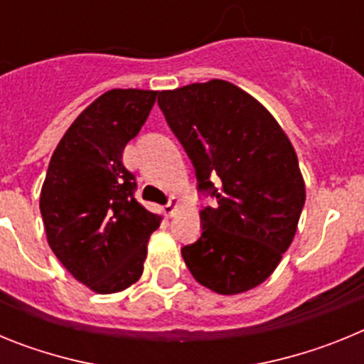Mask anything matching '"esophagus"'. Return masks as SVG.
I'll use <instances>...</instances> for the list:
<instances>
[{
  "mask_svg": "<svg viewBox=\"0 0 364 364\" xmlns=\"http://www.w3.org/2000/svg\"><path fill=\"white\" fill-rule=\"evenodd\" d=\"M178 204H180V200L178 198H169V202H167L166 205H164V213L167 215V217H173V213H175V210L176 208H178Z\"/></svg>",
  "mask_w": 364,
  "mask_h": 364,
  "instance_id": "esophagus-1",
  "label": "esophagus"
}]
</instances>
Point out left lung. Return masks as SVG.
Listing matches in <instances>:
<instances>
[{"label":"left lung","mask_w":364,"mask_h":364,"mask_svg":"<svg viewBox=\"0 0 364 364\" xmlns=\"http://www.w3.org/2000/svg\"><path fill=\"white\" fill-rule=\"evenodd\" d=\"M184 147L200 197L202 233L182 247L191 275L222 295L252 290L273 273L294 240L304 205L297 154L275 118L224 80L159 95Z\"/></svg>","instance_id":"left-lung-1"}]
</instances>
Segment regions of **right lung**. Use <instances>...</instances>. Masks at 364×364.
<instances>
[{
    "mask_svg": "<svg viewBox=\"0 0 364 364\" xmlns=\"http://www.w3.org/2000/svg\"><path fill=\"white\" fill-rule=\"evenodd\" d=\"M156 91L112 89L73 122L50 159L40 197L47 240L74 279L114 294L140 279L160 217L134 197L122 162L146 124Z\"/></svg>",
    "mask_w": 364,
    "mask_h": 364,
    "instance_id": "obj_1",
    "label": "right lung"
}]
</instances>
